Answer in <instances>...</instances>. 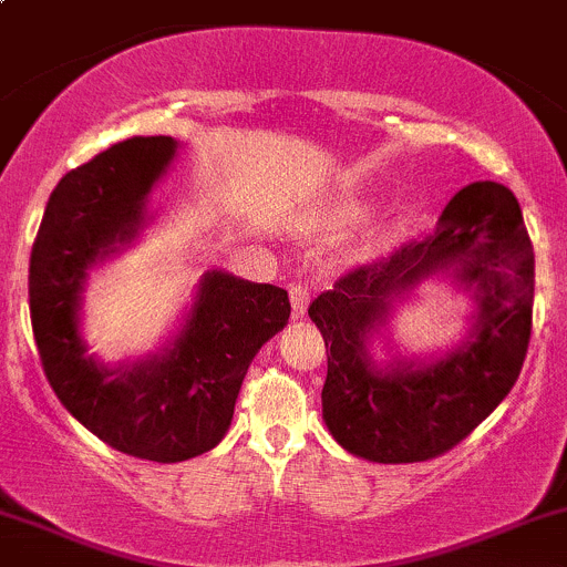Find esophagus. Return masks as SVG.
Segmentation results:
<instances>
[{
	"mask_svg": "<svg viewBox=\"0 0 567 567\" xmlns=\"http://www.w3.org/2000/svg\"><path fill=\"white\" fill-rule=\"evenodd\" d=\"M290 293V307H293V315L301 317L307 312L309 307V298H312V288H309V282H293L288 288Z\"/></svg>",
	"mask_w": 567,
	"mask_h": 567,
	"instance_id": "1",
	"label": "esophagus"
}]
</instances>
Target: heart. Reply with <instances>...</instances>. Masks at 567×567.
Wrapping results in <instances>:
<instances>
[{
	"label": "heart",
	"instance_id": "heart-1",
	"mask_svg": "<svg viewBox=\"0 0 567 567\" xmlns=\"http://www.w3.org/2000/svg\"><path fill=\"white\" fill-rule=\"evenodd\" d=\"M363 217H365V207H360V204H347V207L339 213L341 223H360Z\"/></svg>",
	"mask_w": 567,
	"mask_h": 567
}]
</instances>
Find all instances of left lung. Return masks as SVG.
<instances>
[{
	"label": "left lung",
	"instance_id": "left-lung-1",
	"mask_svg": "<svg viewBox=\"0 0 567 567\" xmlns=\"http://www.w3.org/2000/svg\"><path fill=\"white\" fill-rule=\"evenodd\" d=\"M455 265L474 284L480 317L472 339L433 367L377 372L364 339L393 295ZM536 255L514 193L474 183L455 193L439 226L388 258L352 266L309 303L326 339L322 416L333 439L374 463H422L457 446L508 390L525 363L533 328Z\"/></svg>",
	"mask_w": 567,
	"mask_h": 567
}]
</instances>
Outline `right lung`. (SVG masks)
<instances>
[{"mask_svg": "<svg viewBox=\"0 0 567 567\" xmlns=\"http://www.w3.org/2000/svg\"><path fill=\"white\" fill-rule=\"evenodd\" d=\"M172 158V136H132L66 172L29 260L31 331L53 393L112 450L153 463L213 450L231 425L255 352L290 317L288 290L213 271L164 358L117 371L85 358L78 336L85 269L136 234L147 193Z\"/></svg>", "mask_w": 567, "mask_h": 567, "instance_id": "obj_1", "label": "right lung"}]
</instances>
